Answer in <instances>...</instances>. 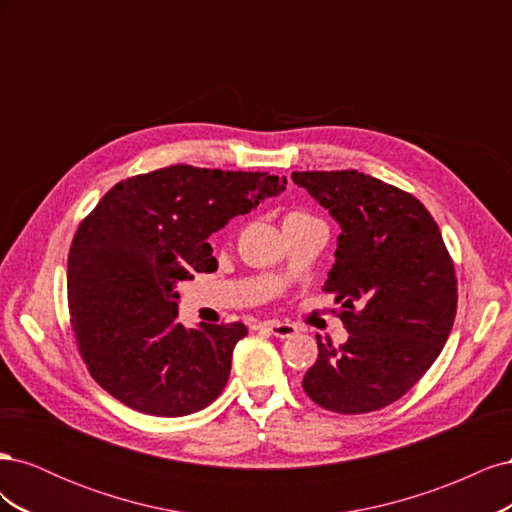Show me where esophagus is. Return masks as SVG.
I'll return each mask as SVG.
<instances>
[{"mask_svg": "<svg viewBox=\"0 0 512 512\" xmlns=\"http://www.w3.org/2000/svg\"><path fill=\"white\" fill-rule=\"evenodd\" d=\"M265 327L271 331V335L280 337V339H288L292 335H297V324H290V322H280V320H269Z\"/></svg>", "mask_w": 512, "mask_h": 512, "instance_id": "34e87169", "label": "esophagus"}]
</instances>
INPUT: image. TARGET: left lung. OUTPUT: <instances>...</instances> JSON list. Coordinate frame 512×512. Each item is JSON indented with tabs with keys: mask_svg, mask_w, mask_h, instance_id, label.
<instances>
[{
	"mask_svg": "<svg viewBox=\"0 0 512 512\" xmlns=\"http://www.w3.org/2000/svg\"><path fill=\"white\" fill-rule=\"evenodd\" d=\"M342 226L324 290L342 303L348 342H318L303 391L339 414L393 404L438 359L457 314V277L442 232L412 194L359 170L292 173Z\"/></svg>",
	"mask_w": 512,
	"mask_h": 512,
	"instance_id": "8db88e82",
	"label": "left lung"
}]
</instances>
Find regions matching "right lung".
<instances>
[{"mask_svg":"<svg viewBox=\"0 0 512 512\" xmlns=\"http://www.w3.org/2000/svg\"><path fill=\"white\" fill-rule=\"evenodd\" d=\"M284 190L286 177L175 164L102 196L70 245L68 307L83 361L108 395L153 416L218 399L247 329H185L175 286L218 269L209 235Z\"/></svg>","mask_w":512,"mask_h":512,"instance_id":"add662e5","label":"right lung"}]
</instances>
